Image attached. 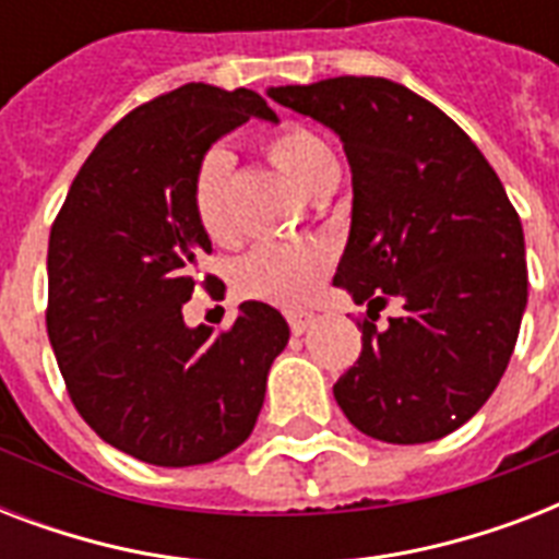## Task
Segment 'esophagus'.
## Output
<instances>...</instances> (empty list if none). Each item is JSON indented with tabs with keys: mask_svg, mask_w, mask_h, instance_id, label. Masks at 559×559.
Listing matches in <instances>:
<instances>
[{
	"mask_svg": "<svg viewBox=\"0 0 559 559\" xmlns=\"http://www.w3.org/2000/svg\"><path fill=\"white\" fill-rule=\"evenodd\" d=\"M287 322H289V331L296 333V336H301V333L316 322V316L307 313V310H289Z\"/></svg>",
	"mask_w": 559,
	"mask_h": 559,
	"instance_id": "esophagus-1",
	"label": "esophagus"
}]
</instances>
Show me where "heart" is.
I'll return each mask as SVG.
<instances>
[{"instance_id":"obj_1","label":"heart","mask_w":559,"mask_h":559,"mask_svg":"<svg viewBox=\"0 0 559 559\" xmlns=\"http://www.w3.org/2000/svg\"><path fill=\"white\" fill-rule=\"evenodd\" d=\"M266 153L289 179L310 193L336 186L340 159L322 135L307 127L289 124L266 142ZM235 156L226 147L202 153L193 170V214L214 240L235 235V202H231ZM331 270V249L324 243H261L235 266V287L243 296L263 298L272 305H301L322 287Z\"/></svg>"}]
</instances>
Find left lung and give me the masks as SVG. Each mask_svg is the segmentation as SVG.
Listing matches in <instances>:
<instances>
[{
	"label": "left lung",
	"instance_id": "left-lung-1",
	"mask_svg": "<svg viewBox=\"0 0 559 559\" xmlns=\"http://www.w3.org/2000/svg\"><path fill=\"white\" fill-rule=\"evenodd\" d=\"M340 135L350 165V235L333 284L368 316L403 298L385 331L333 385L359 432L426 443L467 424L502 380L528 305L516 209L473 139L385 78H328L266 92Z\"/></svg>",
	"mask_w": 559,
	"mask_h": 559
}]
</instances>
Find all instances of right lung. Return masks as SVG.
Segmentation results:
<instances>
[{
	"label": "right lung",
	"mask_w": 559,
	"mask_h": 559,
	"mask_svg": "<svg viewBox=\"0 0 559 559\" xmlns=\"http://www.w3.org/2000/svg\"><path fill=\"white\" fill-rule=\"evenodd\" d=\"M249 118L278 121L258 92L209 83L135 107L95 144L51 226L46 328L69 397L144 464L193 467L237 450L287 348L284 316L263 301H243L217 336L182 319L197 258L211 252L193 170Z\"/></svg>",
	"instance_id": "right-lung-1"
}]
</instances>
